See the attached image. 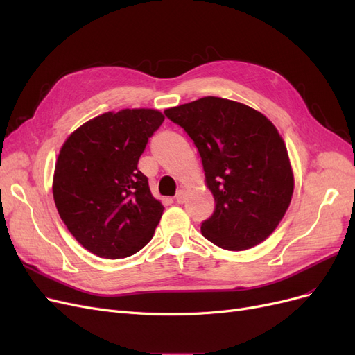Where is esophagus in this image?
I'll list each match as a JSON object with an SVG mask.
<instances>
[{
  "mask_svg": "<svg viewBox=\"0 0 355 355\" xmlns=\"http://www.w3.org/2000/svg\"><path fill=\"white\" fill-rule=\"evenodd\" d=\"M176 202H178V204L185 202V191H184V189L178 191V194H176Z\"/></svg>",
  "mask_w": 355,
  "mask_h": 355,
  "instance_id": "34e87169",
  "label": "esophagus"
}]
</instances>
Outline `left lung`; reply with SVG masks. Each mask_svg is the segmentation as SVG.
I'll return each instance as SVG.
<instances>
[{
	"instance_id": "left-lung-1",
	"label": "left lung",
	"mask_w": 355,
	"mask_h": 355,
	"mask_svg": "<svg viewBox=\"0 0 355 355\" xmlns=\"http://www.w3.org/2000/svg\"><path fill=\"white\" fill-rule=\"evenodd\" d=\"M194 141L214 197L201 234L240 252L266 240L293 196V171L275 125L250 106L207 96L164 111Z\"/></svg>"
}]
</instances>
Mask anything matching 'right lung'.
Masks as SVG:
<instances>
[{"label": "right lung", "instance_id": "obj_1", "mask_svg": "<svg viewBox=\"0 0 355 355\" xmlns=\"http://www.w3.org/2000/svg\"><path fill=\"white\" fill-rule=\"evenodd\" d=\"M163 121L157 110L105 112L60 148L53 198L69 232L93 254L123 259L151 241L164 207L137 163Z\"/></svg>", "mask_w": 355, "mask_h": 355}]
</instances>
